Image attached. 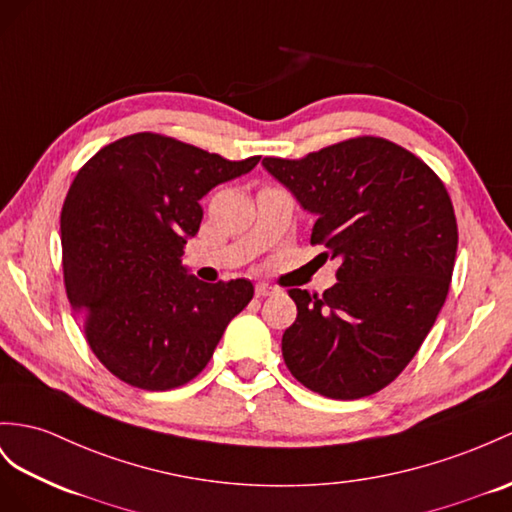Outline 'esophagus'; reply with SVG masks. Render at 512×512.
Instances as JSON below:
<instances>
[{"label": "esophagus", "mask_w": 512, "mask_h": 512, "mask_svg": "<svg viewBox=\"0 0 512 512\" xmlns=\"http://www.w3.org/2000/svg\"><path fill=\"white\" fill-rule=\"evenodd\" d=\"M277 290H274L272 285H268V283H257L255 285V296L257 298H266V296H270V294H274Z\"/></svg>", "instance_id": "1"}]
</instances>
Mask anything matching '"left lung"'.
Listing matches in <instances>:
<instances>
[{
    "label": "left lung",
    "instance_id": "obj_1",
    "mask_svg": "<svg viewBox=\"0 0 512 512\" xmlns=\"http://www.w3.org/2000/svg\"><path fill=\"white\" fill-rule=\"evenodd\" d=\"M261 164L316 216L311 244L339 259L322 296L290 290L287 370L326 398L372 396L409 365L448 296L458 246L450 194L426 162L376 136Z\"/></svg>",
    "mask_w": 512,
    "mask_h": 512
}]
</instances>
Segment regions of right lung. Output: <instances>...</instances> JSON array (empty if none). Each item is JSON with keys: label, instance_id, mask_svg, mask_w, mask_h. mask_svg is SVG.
<instances>
[{"label": "right lung", "instance_id": "add662e5", "mask_svg": "<svg viewBox=\"0 0 512 512\" xmlns=\"http://www.w3.org/2000/svg\"><path fill=\"white\" fill-rule=\"evenodd\" d=\"M257 162L140 131L75 175L60 216L64 287L90 350L123 383L147 391L190 383L251 303V281L203 283L181 255L201 227L203 196Z\"/></svg>", "mask_w": 512, "mask_h": 512}]
</instances>
